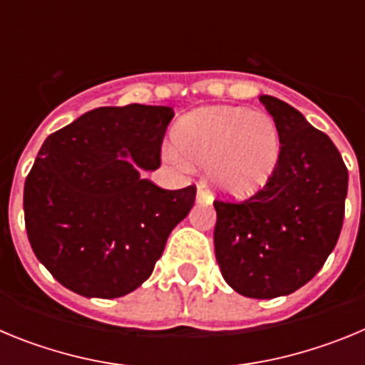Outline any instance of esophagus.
Here are the masks:
<instances>
[{
	"instance_id": "34e87169",
	"label": "esophagus",
	"mask_w": 365,
	"mask_h": 365,
	"mask_svg": "<svg viewBox=\"0 0 365 365\" xmlns=\"http://www.w3.org/2000/svg\"><path fill=\"white\" fill-rule=\"evenodd\" d=\"M197 202H202V205H210L212 202V195L210 192L205 188V186H199L197 190Z\"/></svg>"
}]
</instances>
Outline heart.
Instances as JSON below:
<instances>
[{"label": "heart", "mask_w": 365, "mask_h": 365, "mask_svg": "<svg viewBox=\"0 0 365 365\" xmlns=\"http://www.w3.org/2000/svg\"><path fill=\"white\" fill-rule=\"evenodd\" d=\"M177 153L208 168L214 185L230 195H250L279 163V133L265 113L245 108H205L180 118L173 130Z\"/></svg>", "instance_id": "heart-1"}]
</instances>
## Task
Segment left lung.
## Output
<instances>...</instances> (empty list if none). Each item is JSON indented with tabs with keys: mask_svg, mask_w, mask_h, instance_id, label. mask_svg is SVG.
Listing matches in <instances>:
<instances>
[{
	"mask_svg": "<svg viewBox=\"0 0 365 365\" xmlns=\"http://www.w3.org/2000/svg\"><path fill=\"white\" fill-rule=\"evenodd\" d=\"M279 133V163L245 201L215 199V259L222 278L247 298L291 294L314 278L340 237L347 168L333 140L302 113L259 96Z\"/></svg>",
	"mask_w": 365,
	"mask_h": 365,
	"instance_id": "8db88e82",
	"label": "left lung"
}]
</instances>
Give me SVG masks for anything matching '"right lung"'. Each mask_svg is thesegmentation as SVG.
Masks as SVG:
<instances>
[{"label":"right lung","instance_id":"1","mask_svg":"<svg viewBox=\"0 0 365 365\" xmlns=\"http://www.w3.org/2000/svg\"><path fill=\"white\" fill-rule=\"evenodd\" d=\"M173 111L98 108L47 137L24 188L25 228L43 267L86 298H118L153 272L168 235L188 215L195 186L164 190L160 166Z\"/></svg>","mask_w":365,"mask_h":365}]
</instances>
